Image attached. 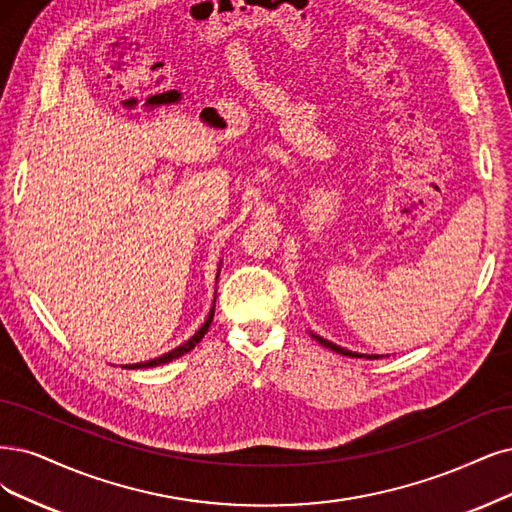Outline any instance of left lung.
Listing matches in <instances>:
<instances>
[{
  "label": "left lung",
  "mask_w": 512,
  "mask_h": 512,
  "mask_svg": "<svg viewBox=\"0 0 512 512\" xmlns=\"http://www.w3.org/2000/svg\"><path fill=\"white\" fill-rule=\"evenodd\" d=\"M312 337L316 339V342H318L320 346H325V348H329V350H333V352H337V354L352 356V358H380V356H377V354H358V352H350V350H346V348H342V346H337V344L329 342V339L320 337V335H314V333H312Z\"/></svg>",
  "instance_id": "8db88e82"
}]
</instances>
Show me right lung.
<instances>
[{"label": "right lung", "instance_id": "obj_1", "mask_svg": "<svg viewBox=\"0 0 512 512\" xmlns=\"http://www.w3.org/2000/svg\"><path fill=\"white\" fill-rule=\"evenodd\" d=\"M217 278H219V272H217ZM213 314H215V306L211 308V312H208V316H206V320H204V325L187 339L185 344H181V346H177L175 350H170V352H166V354H162V356H158V358H151V361H145V363H135V365H122L124 369H149V367H158V365H166V363H170V361H175V358H179V356H183V354H187L189 350H194L200 342H202V337H204V333L208 331V327H211V323H213Z\"/></svg>", "mask_w": 512, "mask_h": 512}]
</instances>
